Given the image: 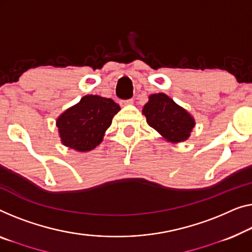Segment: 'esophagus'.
<instances>
[{
	"instance_id": "34e87169",
	"label": "esophagus",
	"mask_w": 252,
	"mask_h": 252,
	"mask_svg": "<svg viewBox=\"0 0 252 252\" xmlns=\"http://www.w3.org/2000/svg\"><path fill=\"white\" fill-rule=\"evenodd\" d=\"M125 104H126V105H127V104H133V99H129V100H126V102H125Z\"/></svg>"
}]
</instances>
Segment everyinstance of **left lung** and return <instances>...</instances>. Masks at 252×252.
<instances>
[{"mask_svg": "<svg viewBox=\"0 0 252 252\" xmlns=\"http://www.w3.org/2000/svg\"><path fill=\"white\" fill-rule=\"evenodd\" d=\"M142 114L148 125L172 144L188 140L196 126L193 116L164 93L150 95Z\"/></svg>", "mask_w": 252, "mask_h": 252, "instance_id": "obj_1", "label": "left lung"}]
</instances>
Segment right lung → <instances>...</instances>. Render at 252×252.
Wrapping results in <instances>:
<instances>
[{"label": "right lung", "mask_w": 252, "mask_h": 252, "mask_svg": "<svg viewBox=\"0 0 252 252\" xmlns=\"http://www.w3.org/2000/svg\"><path fill=\"white\" fill-rule=\"evenodd\" d=\"M121 110L113 99L98 95H86L56 119L62 145L86 153L103 141L114 115Z\"/></svg>", "instance_id": "obj_1"}]
</instances>
